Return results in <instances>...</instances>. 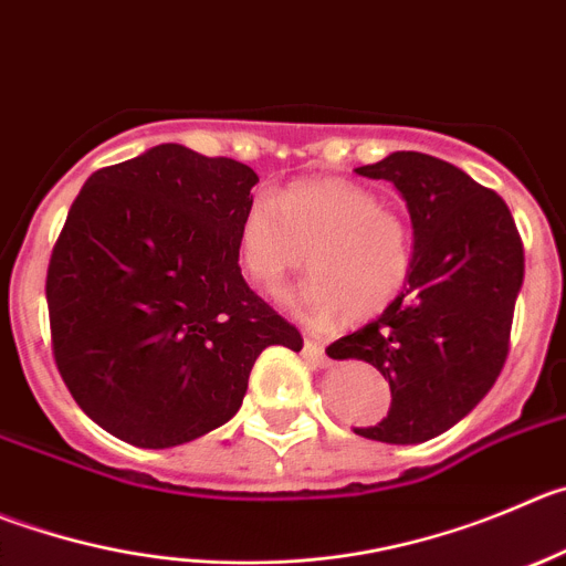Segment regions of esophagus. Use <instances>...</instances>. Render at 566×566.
Listing matches in <instances>:
<instances>
[{
    "instance_id": "1",
    "label": "esophagus",
    "mask_w": 566,
    "mask_h": 566,
    "mask_svg": "<svg viewBox=\"0 0 566 566\" xmlns=\"http://www.w3.org/2000/svg\"><path fill=\"white\" fill-rule=\"evenodd\" d=\"M304 355L310 357V360L315 363V366H329V357H326V352H324V346H321V340H313V337H307V340H304Z\"/></svg>"
}]
</instances>
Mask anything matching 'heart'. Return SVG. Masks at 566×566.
Listing matches in <instances>:
<instances>
[{"label": "heart", "mask_w": 566, "mask_h": 566, "mask_svg": "<svg viewBox=\"0 0 566 566\" xmlns=\"http://www.w3.org/2000/svg\"><path fill=\"white\" fill-rule=\"evenodd\" d=\"M313 268L287 304L307 324L326 326L352 315L366 321L388 310L408 287L413 234L405 218L360 184L340 178L290 184L245 206L237 229V256L248 282L282 293L293 271Z\"/></svg>", "instance_id": "heart-1"}]
</instances>
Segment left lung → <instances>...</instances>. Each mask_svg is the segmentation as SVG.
<instances>
[{
  "mask_svg": "<svg viewBox=\"0 0 566 566\" xmlns=\"http://www.w3.org/2000/svg\"><path fill=\"white\" fill-rule=\"evenodd\" d=\"M357 172L402 195L413 271L382 315L332 343L326 355L371 363L390 385L388 416L355 427L357 436L430 441L472 413L503 371L525 276L522 240L505 200L455 164L396 150Z\"/></svg>",
  "mask_w": 566,
  "mask_h": 566,
  "instance_id": "1",
  "label": "left lung"
}]
</instances>
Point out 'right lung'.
Returning a JSON list of instances; mask_svg holds the SVG:
<instances>
[{
    "mask_svg": "<svg viewBox=\"0 0 566 566\" xmlns=\"http://www.w3.org/2000/svg\"><path fill=\"white\" fill-rule=\"evenodd\" d=\"M256 172L156 145L97 170L46 271L52 352L83 413L145 450H170L240 410L268 346L298 329L245 284L237 229Z\"/></svg>",
    "mask_w": 566,
    "mask_h": 566,
    "instance_id": "right-lung-1",
    "label": "right lung"
}]
</instances>
